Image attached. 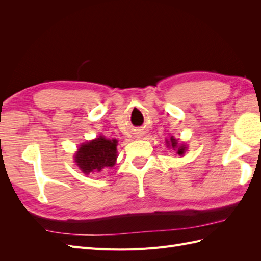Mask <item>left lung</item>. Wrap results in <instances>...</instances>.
I'll return each mask as SVG.
<instances>
[{
    "instance_id": "obj_1",
    "label": "left lung",
    "mask_w": 261,
    "mask_h": 261,
    "mask_svg": "<svg viewBox=\"0 0 261 261\" xmlns=\"http://www.w3.org/2000/svg\"><path fill=\"white\" fill-rule=\"evenodd\" d=\"M167 146H168L169 148L174 149L178 155H183V154L185 153V151H186V149H187V147H186L185 145H183V144L179 145V144L177 143V140H176L174 137H173V136H172L169 140L167 139Z\"/></svg>"
}]
</instances>
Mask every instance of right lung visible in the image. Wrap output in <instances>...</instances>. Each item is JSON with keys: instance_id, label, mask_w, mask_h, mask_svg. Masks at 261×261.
<instances>
[{"instance_id": "obj_1", "label": "right lung", "mask_w": 261, "mask_h": 261, "mask_svg": "<svg viewBox=\"0 0 261 261\" xmlns=\"http://www.w3.org/2000/svg\"><path fill=\"white\" fill-rule=\"evenodd\" d=\"M117 140L100 136L87 141L78 148L75 154V162L85 174H98L106 168H112L115 164Z\"/></svg>"}]
</instances>
